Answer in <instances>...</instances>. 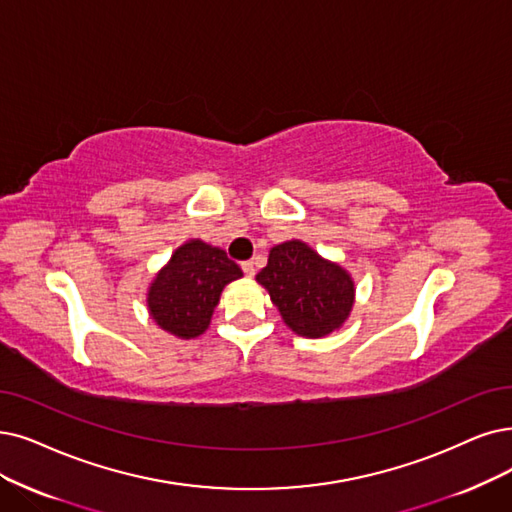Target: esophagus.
<instances>
[{"mask_svg":"<svg viewBox=\"0 0 512 512\" xmlns=\"http://www.w3.org/2000/svg\"><path fill=\"white\" fill-rule=\"evenodd\" d=\"M241 271L245 273V277H252V275L256 273L254 262H252V260H245V262H241Z\"/></svg>","mask_w":512,"mask_h":512,"instance_id":"34e87169","label":"esophagus"}]
</instances>
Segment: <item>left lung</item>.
I'll return each instance as SVG.
<instances>
[{
  "instance_id": "8db88e82",
  "label": "left lung",
  "mask_w": 512,
  "mask_h": 512,
  "mask_svg": "<svg viewBox=\"0 0 512 512\" xmlns=\"http://www.w3.org/2000/svg\"><path fill=\"white\" fill-rule=\"evenodd\" d=\"M256 281L269 290L283 321L306 338L338 330L353 309V279L294 239L275 245Z\"/></svg>"
}]
</instances>
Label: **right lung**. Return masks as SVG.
Segmentation results:
<instances>
[{"label":"right lung","mask_w":512,"mask_h":512,"mask_svg":"<svg viewBox=\"0 0 512 512\" xmlns=\"http://www.w3.org/2000/svg\"><path fill=\"white\" fill-rule=\"evenodd\" d=\"M243 273L227 252L193 239L178 248L149 290L155 323L178 338L206 332L224 285Z\"/></svg>","instance_id":"1"}]
</instances>
